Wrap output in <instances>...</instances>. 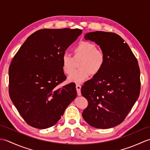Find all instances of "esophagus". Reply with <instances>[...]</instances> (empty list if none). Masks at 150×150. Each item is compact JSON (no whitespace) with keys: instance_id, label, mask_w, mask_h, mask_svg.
I'll list each match as a JSON object with an SVG mask.
<instances>
[{"instance_id":"esophagus-1","label":"esophagus","mask_w":150,"mask_h":150,"mask_svg":"<svg viewBox=\"0 0 150 150\" xmlns=\"http://www.w3.org/2000/svg\"><path fill=\"white\" fill-rule=\"evenodd\" d=\"M76 89H77V95L79 96H80L81 95V86L79 84H76Z\"/></svg>"}]
</instances>
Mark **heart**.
<instances>
[{
  "instance_id": "1",
  "label": "heart",
  "mask_w": 150,
  "mask_h": 150,
  "mask_svg": "<svg viewBox=\"0 0 150 150\" xmlns=\"http://www.w3.org/2000/svg\"><path fill=\"white\" fill-rule=\"evenodd\" d=\"M96 47V45L93 43L81 41L73 48V57L66 53L62 55L63 71L67 75L72 73L68 77L69 81L83 82L90 77V74L96 75L101 71L104 65L106 56L103 50ZM77 60L79 61V68L74 72L75 61Z\"/></svg>"
}]
</instances>
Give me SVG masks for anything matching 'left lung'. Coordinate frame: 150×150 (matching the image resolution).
I'll return each mask as SVG.
<instances>
[{
  "label": "left lung",
  "mask_w": 150,
  "mask_h": 150,
  "mask_svg": "<svg viewBox=\"0 0 150 150\" xmlns=\"http://www.w3.org/2000/svg\"><path fill=\"white\" fill-rule=\"evenodd\" d=\"M84 39L99 46L106 60L101 71L81 88V94L88 102L82 117L94 128H113L125 119L139 98L138 61L128 44L116 33L97 31L86 33Z\"/></svg>",
  "instance_id": "left-lung-1"
}]
</instances>
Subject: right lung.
<instances>
[{
	"instance_id": "1",
	"label": "right lung",
	"mask_w": 150,
	"mask_h": 150,
	"mask_svg": "<svg viewBox=\"0 0 150 150\" xmlns=\"http://www.w3.org/2000/svg\"><path fill=\"white\" fill-rule=\"evenodd\" d=\"M79 29H42L28 37L9 68V93L21 117L34 128L58 122L77 97L73 82L66 80L61 58L82 33Z\"/></svg>"
}]
</instances>
